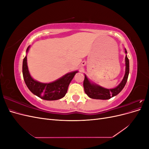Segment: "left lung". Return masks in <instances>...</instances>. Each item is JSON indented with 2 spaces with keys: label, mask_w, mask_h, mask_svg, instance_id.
Wrapping results in <instances>:
<instances>
[{
  "label": "left lung",
  "mask_w": 149,
  "mask_h": 149,
  "mask_svg": "<svg viewBox=\"0 0 149 149\" xmlns=\"http://www.w3.org/2000/svg\"><path fill=\"white\" fill-rule=\"evenodd\" d=\"M125 53H127V50L125 49ZM125 73L123 81L120 83L113 89H106L102 88L100 86L96 84L92 83L89 81L87 76L84 75V80L83 82V86L85 93L92 99H96V100H109V99L114 97L123 90L125 85L127 83L128 79V76L129 73V61L127 55L125 56Z\"/></svg>",
  "instance_id": "8db88e82"
}]
</instances>
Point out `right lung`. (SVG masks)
Returning <instances> with one entry per match:
<instances>
[{"mask_svg": "<svg viewBox=\"0 0 149 149\" xmlns=\"http://www.w3.org/2000/svg\"><path fill=\"white\" fill-rule=\"evenodd\" d=\"M29 48L30 46L26 49V53L28 52ZM22 73L26 86L31 93L43 100L54 101L60 100L65 96L68 86L76 73H78V71L67 73L52 83H40L33 79L30 76L27 66L26 56H25L23 60Z\"/></svg>", "mask_w": 149, "mask_h": 149, "instance_id": "right-lung-1", "label": "right lung"}]
</instances>
